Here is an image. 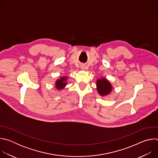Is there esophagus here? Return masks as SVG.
Returning <instances> with one entry per match:
<instances>
[{
	"mask_svg": "<svg viewBox=\"0 0 158 158\" xmlns=\"http://www.w3.org/2000/svg\"><path fill=\"white\" fill-rule=\"evenodd\" d=\"M81 69H85V66L84 65H81Z\"/></svg>",
	"mask_w": 158,
	"mask_h": 158,
	"instance_id": "1",
	"label": "esophagus"
}]
</instances>
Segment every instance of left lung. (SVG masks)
Listing matches in <instances>:
<instances>
[{"label": "left lung", "mask_w": 158, "mask_h": 158, "mask_svg": "<svg viewBox=\"0 0 158 158\" xmlns=\"http://www.w3.org/2000/svg\"><path fill=\"white\" fill-rule=\"evenodd\" d=\"M96 89L99 94L102 97H104L111 93L112 86L106 77H101L96 81Z\"/></svg>", "instance_id": "left-lung-1"}]
</instances>
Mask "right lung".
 Masks as SVG:
<instances>
[{
  "label": "right lung",
  "mask_w": 158,
  "mask_h": 158,
  "mask_svg": "<svg viewBox=\"0 0 158 158\" xmlns=\"http://www.w3.org/2000/svg\"><path fill=\"white\" fill-rule=\"evenodd\" d=\"M68 79V77L67 76L60 77L59 79H57L55 82V87L57 90L63 89L67 85V80Z\"/></svg>",
  "instance_id": "add662e5"
}]
</instances>
